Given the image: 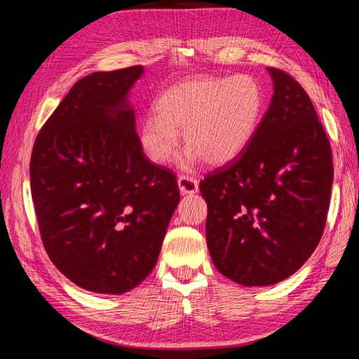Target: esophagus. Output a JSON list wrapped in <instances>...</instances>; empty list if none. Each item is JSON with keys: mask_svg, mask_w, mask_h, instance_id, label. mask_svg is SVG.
Instances as JSON below:
<instances>
[{"mask_svg": "<svg viewBox=\"0 0 359 359\" xmlns=\"http://www.w3.org/2000/svg\"><path fill=\"white\" fill-rule=\"evenodd\" d=\"M179 190L182 194H194L198 193V188H199V182L196 179L190 177V175H180L179 180Z\"/></svg>", "mask_w": 359, "mask_h": 359, "instance_id": "obj_1", "label": "esophagus"}]
</instances>
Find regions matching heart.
<instances>
[{
    "instance_id": "heart-1",
    "label": "heart",
    "mask_w": 359,
    "mask_h": 359,
    "mask_svg": "<svg viewBox=\"0 0 359 359\" xmlns=\"http://www.w3.org/2000/svg\"><path fill=\"white\" fill-rule=\"evenodd\" d=\"M156 112L145 115L139 141L158 165L171 160L179 130L188 145L184 169L204 158L212 166L234 161L250 142L263 120L266 92L257 77H193L174 83L156 100Z\"/></svg>"
}]
</instances>
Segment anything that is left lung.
I'll return each instance as SVG.
<instances>
[{
    "mask_svg": "<svg viewBox=\"0 0 359 359\" xmlns=\"http://www.w3.org/2000/svg\"><path fill=\"white\" fill-rule=\"evenodd\" d=\"M269 109L250 145L205 177V239L224 277L267 287L293 276L323 234L332 155L309 95L287 72L267 68Z\"/></svg>",
    "mask_w": 359,
    "mask_h": 359,
    "instance_id": "left-lung-1",
    "label": "left lung"
}]
</instances>
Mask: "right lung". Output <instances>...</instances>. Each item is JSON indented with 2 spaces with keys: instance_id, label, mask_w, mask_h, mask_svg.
I'll return each mask as SVG.
<instances>
[{
  "instance_id": "add662e5",
  "label": "right lung",
  "mask_w": 359,
  "mask_h": 359,
  "mask_svg": "<svg viewBox=\"0 0 359 359\" xmlns=\"http://www.w3.org/2000/svg\"><path fill=\"white\" fill-rule=\"evenodd\" d=\"M144 66L74 83L36 137L29 179L42 244L72 283L101 294L154 269L180 201L175 175L150 163L130 92Z\"/></svg>"
}]
</instances>
